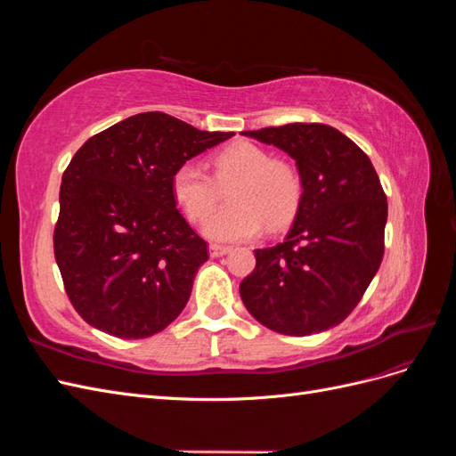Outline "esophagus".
I'll list each match as a JSON object with an SVG mask.
<instances>
[{
  "label": "esophagus",
  "instance_id": "obj_1",
  "mask_svg": "<svg viewBox=\"0 0 456 456\" xmlns=\"http://www.w3.org/2000/svg\"><path fill=\"white\" fill-rule=\"evenodd\" d=\"M226 253H230V247H226V245H218V243L209 245V255L211 256H223Z\"/></svg>",
  "mask_w": 456,
  "mask_h": 456
}]
</instances>
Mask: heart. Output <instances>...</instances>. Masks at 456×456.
<instances>
[{"mask_svg": "<svg viewBox=\"0 0 456 456\" xmlns=\"http://www.w3.org/2000/svg\"><path fill=\"white\" fill-rule=\"evenodd\" d=\"M215 176L198 161H184L171 176V190L186 216L200 223L229 191L230 206L205 220L211 240L238 241L255 238L265 228L278 230L297 213L302 181L293 163L272 158L253 142H236L216 151Z\"/></svg>", "mask_w": 456, "mask_h": 456, "instance_id": "b5f03b06", "label": "heart"}]
</instances>
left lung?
<instances>
[{"label":"left lung","mask_w":456,"mask_h":456,"mask_svg":"<svg viewBox=\"0 0 456 456\" xmlns=\"http://www.w3.org/2000/svg\"><path fill=\"white\" fill-rule=\"evenodd\" d=\"M243 134L297 161L302 196L285 240L255 251L241 300L275 333H322L346 320L382 262L388 201L379 175L360 146L323 123Z\"/></svg>","instance_id":"left-lung-1"}]
</instances>
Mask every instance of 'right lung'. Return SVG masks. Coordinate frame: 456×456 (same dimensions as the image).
<instances>
[{
  "label": "right lung",
  "instance_id": "obj_1",
  "mask_svg": "<svg viewBox=\"0 0 456 456\" xmlns=\"http://www.w3.org/2000/svg\"><path fill=\"white\" fill-rule=\"evenodd\" d=\"M232 134L144 112L76 151L62 175L53 245L66 295L89 325L146 338L184 310L209 255L176 209L171 176Z\"/></svg>",
  "mask_w": 456,
  "mask_h": 456
}]
</instances>
